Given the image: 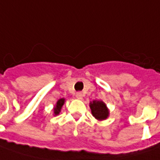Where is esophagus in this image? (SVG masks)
I'll return each instance as SVG.
<instances>
[{"instance_id":"esophagus-1","label":"esophagus","mask_w":160,"mask_h":160,"mask_svg":"<svg viewBox=\"0 0 160 160\" xmlns=\"http://www.w3.org/2000/svg\"><path fill=\"white\" fill-rule=\"evenodd\" d=\"M76 98L78 99H82V94L81 92H78L77 94H76Z\"/></svg>"}]
</instances>
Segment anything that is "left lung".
Listing matches in <instances>:
<instances>
[{
	"mask_svg": "<svg viewBox=\"0 0 160 160\" xmlns=\"http://www.w3.org/2000/svg\"><path fill=\"white\" fill-rule=\"evenodd\" d=\"M90 107L93 117L98 120H104L109 117V110L103 101L94 100L90 103Z\"/></svg>",
	"mask_w": 160,
	"mask_h": 160,
	"instance_id": "1",
	"label": "left lung"
}]
</instances>
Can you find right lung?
Wrapping results in <instances>:
<instances>
[{"mask_svg": "<svg viewBox=\"0 0 160 160\" xmlns=\"http://www.w3.org/2000/svg\"><path fill=\"white\" fill-rule=\"evenodd\" d=\"M64 102H65V99L64 98H60L56 103L55 107H54V114L57 116L58 115L60 112H61V109L62 107V105L64 104Z\"/></svg>", "mask_w": 160, "mask_h": 160, "instance_id": "obj_1", "label": "right lung"}]
</instances>
